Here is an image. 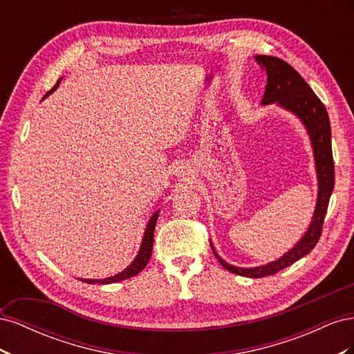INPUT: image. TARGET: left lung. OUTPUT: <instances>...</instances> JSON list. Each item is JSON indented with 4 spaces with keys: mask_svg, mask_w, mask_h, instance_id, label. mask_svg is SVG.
<instances>
[{
    "mask_svg": "<svg viewBox=\"0 0 354 354\" xmlns=\"http://www.w3.org/2000/svg\"><path fill=\"white\" fill-rule=\"evenodd\" d=\"M255 60L267 75V85L261 103L264 106L277 103L281 108L292 112L303 122L308 133L313 147L317 174V201L312 223H310L304 236L295 243L294 248L272 263L259 267H250V269L232 266L221 259L211 243L214 255L217 257V260L224 269L246 277H264L274 274L283 270L285 267L294 264L299 259H303L304 255L315 248L319 242L320 233H322L329 198L335 183L334 158H332L330 146V124L325 104L320 102L301 75L282 59L259 55L255 56Z\"/></svg>",
    "mask_w": 354,
    "mask_h": 354,
    "instance_id": "left-lung-1",
    "label": "left lung"
}]
</instances>
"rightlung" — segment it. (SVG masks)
Returning <instances> with one entry per match:
<instances>
[{"instance_id":"right-lung-1","label":"right lung","mask_w":354,"mask_h":354,"mask_svg":"<svg viewBox=\"0 0 354 354\" xmlns=\"http://www.w3.org/2000/svg\"><path fill=\"white\" fill-rule=\"evenodd\" d=\"M59 82L60 80L57 81V84L55 85V88H51L47 94H51L53 91H55L57 87H59ZM159 211L160 209H156L153 214L151 220H149L147 226H146V230H145V236H143V241H142V245H140V250H138V254L134 259V261L127 267L125 270H122L121 273H118L115 276H111V277H106V279H81L82 282L85 283H100V285H106V283H115V282H121V281H125L128 279V277H133L136 274L140 273L146 264L149 263V260H151V255H152V250H153V233H155V226H156V220L159 217Z\"/></svg>"}]
</instances>
